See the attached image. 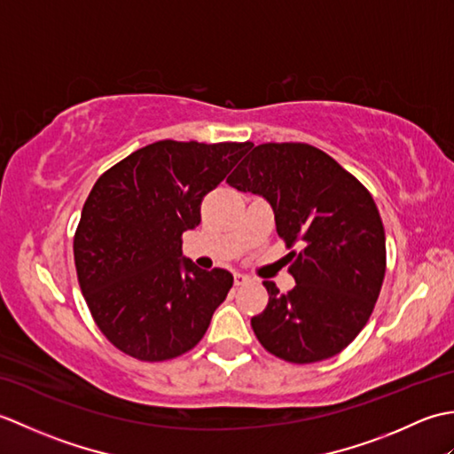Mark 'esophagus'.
<instances>
[{"mask_svg": "<svg viewBox=\"0 0 454 454\" xmlns=\"http://www.w3.org/2000/svg\"><path fill=\"white\" fill-rule=\"evenodd\" d=\"M234 281H236V285H247L249 281H252V277H247L244 273H234Z\"/></svg>", "mask_w": 454, "mask_h": 454, "instance_id": "1", "label": "esophagus"}]
</instances>
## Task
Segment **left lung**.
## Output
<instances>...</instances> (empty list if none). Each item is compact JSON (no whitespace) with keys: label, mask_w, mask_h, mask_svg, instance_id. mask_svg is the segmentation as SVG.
I'll return each instance as SVG.
<instances>
[{"label":"left lung","mask_w":454,"mask_h":454,"mask_svg":"<svg viewBox=\"0 0 454 454\" xmlns=\"http://www.w3.org/2000/svg\"><path fill=\"white\" fill-rule=\"evenodd\" d=\"M269 200L296 286L278 294L254 333L278 359L308 364L341 353L374 310L387 273V238L371 192L332 156L302 142L259 144L226 179Z\"/></svg>","instance_id":"obj_1"}]
</instances>
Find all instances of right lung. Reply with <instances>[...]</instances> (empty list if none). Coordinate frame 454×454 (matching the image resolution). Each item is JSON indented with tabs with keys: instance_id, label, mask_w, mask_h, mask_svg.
<instances>
[{
	"instance_id": "1",
	"label": "right lung",
	"mask_w": 454,
	"mask_h": 454,
	"mask_svg": "<svg viewBox=\"0 0 454 454\" xmlns=\"http://www.w3.org/2000/svg\"><path fill=\"white\" fill-rule=\"evenodd\" d=\"M252 142L148 144L114 163L85 200L74 236L78 283L95 324L134 359L160 363L207 333L234 277L183 259L200 202Z\"/></svg>"
}]
</instances>
